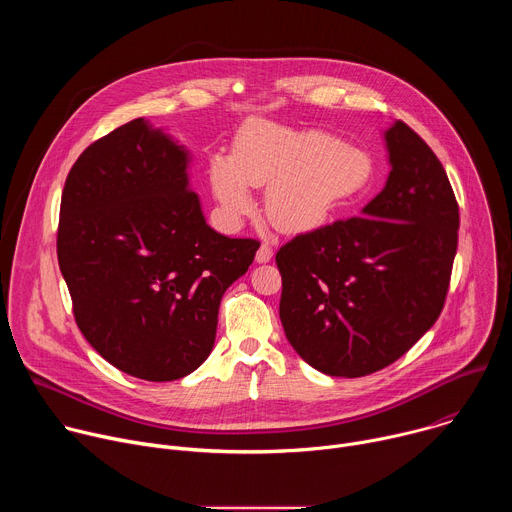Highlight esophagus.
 I'll use <instances>...</instances> for the list:
<instances>
[{"label":"esophagus","mask_w":512,"mask_h":512,"mask_svg":"<svg viewBox=\"0 0 512 512\" xmlns=\"http://www.w3.org/2000/svg\"><path fill=\"white\" fill-rule=\"evenodd\" d=\"M271 257H273V249H271V245L263 243V245L257 249L255 261H257V263H269V261H271Z\"/></svg>","instance_id":"34e87169"}]
</instances>
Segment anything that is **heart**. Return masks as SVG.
<instances>
[{
	"label": "heart",
	"instance_id": "heart-1",
	"mask_svg": "<svg viewBox=\"0 0 512 512\" xmlns=\"http://www.w3.org/2000/svg\"><path fill=\"white\" fill-rule=\"evenodd\" d=\"M208 178L233 221L253 210L251 188L267 186L265 212L273 227L300 235L324 227L367 190L373 162L330 133L255 121L239 135L235 156L212 154Z\"/></svg>",
	"mask_w": 512,
	"mask_h": 512
}]
</instances>
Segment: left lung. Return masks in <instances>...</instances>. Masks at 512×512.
<instances>
[{
    "label": "left lung",
    "mask_w": 512,
    "mask_h": 512,
    "mask_svg": "<svg viewBox=\"0 0 512 512\" xmlns=\"http://www.w3.org/2000/svg\"><path fill=\"white\" fill-rule=\"evenodd\" d=\"M383 135L391 172L360 216L275 255L285 336L330 377H364L401 358L440 316L450 285L460 214L448 174L403 121Z\"/></svg>",
    "instance_id": "1"
}]
</instances>
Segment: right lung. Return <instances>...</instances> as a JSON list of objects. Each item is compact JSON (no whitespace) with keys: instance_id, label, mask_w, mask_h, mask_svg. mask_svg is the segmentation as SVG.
Masks as SVG:
<instances>
[{"instance_id":"obj_1","label":"right lung","mask_w":512,"mask_h":512,"mask_svg":"<svg viewBox=\"0 0 512 512\" xmlns=\"http://www.w3.org/2000/svg\"><path fill=\"white\" fill-rule=\"evenodd\" d=\"M190 152L137 117L97 139L68 172L58 265L75 320L119 371L176 381L208 358L218 306L259 243L206 225Z\"/></svg>"}]
</instances>
